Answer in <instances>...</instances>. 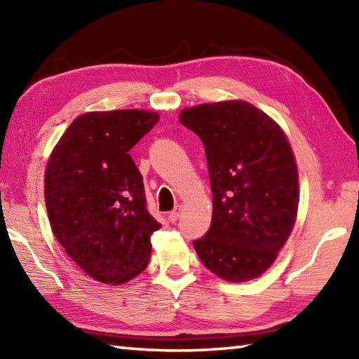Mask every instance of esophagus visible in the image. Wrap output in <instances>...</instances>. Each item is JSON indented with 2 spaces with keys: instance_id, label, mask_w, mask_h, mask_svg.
Listing matches in <instances>:
<instances>
[{
  "instance_id": "obj_1",
  "label": "esophagus",
  "mask_w": 359,
  "mask_h": 359,
  "mask_svg": "<svg viewBox=\"0 0 359 359\" xmlns=\"http://www.w3.org/2000/svg\"><path fill=\"white\" fill-rule=\"evenodd\" d=\"M180 217V205H177V208H175L171 214H169V222L171 223H175L177 222V218Z\"/></svg>"
}]
</instances>
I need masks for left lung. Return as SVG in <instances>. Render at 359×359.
Returning a JSON list of instances; mask_svg holds the SVG:
<instances>
[{
	"label": "left lung",
	"mask_w": 359,
	"mask_h": 359,
	"mask_svg": "<svg viewBox=\"0 0 359 359\" xmlns=\"http://www.w3.org/2000/svg\"><path fill=\"white\" fill-rule=\"evenodd\" d=\"M201 137L212 198L210 228L194 241L201 263L226 282L258 278L294 228L299 204L296 158L276 120L242 100L180 111Z\"/></svg>",
	"instance_id": "8db88e82"
}]
</instances>
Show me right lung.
Returning a JSON list of instances; mask_svg holds the SVG:
<instances>
[{"mask_svg": "<svg viewBox=\"0 0 359 359\" xmlns=\"http://www.w3.org/2000/svg\"><path fill=\"white\" fill-rule=\"evenodd\" d=\"M160 120L142 109L85 112L48 156V222L68 257L96 282L123 285L147 267L150 236L161 224L145 205L130 150Z\"/></svg>", "mask_w": 359, "mask_h": 359, "instance_id": "1", "label": "right lung"}]
</instances>
